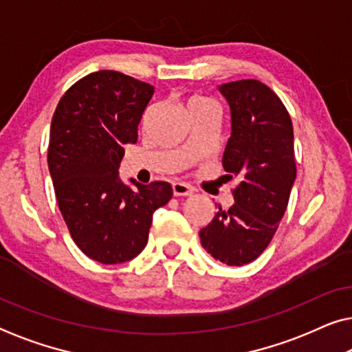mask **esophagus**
<instances>
[{
    "label": "esophagus",
    "mask_w": 352,
    "mask_h": 352,
    "mask_svg": "<svg viewBox=\"0 0 352 352\" xmlns=\"http://www.w3.org/2000/svg\"><path fill=\"white\" fill-rule=\"evenodd\" d=\"M193 193V188L184 182H175L173 184V195L175 197H188Z\"/></svg>",
    "instance_id": "obj_1"
}]
</instances>
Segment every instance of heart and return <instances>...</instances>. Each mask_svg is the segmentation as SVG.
I'll list each match as a JSON object with an SVG mask.
<instances>
[{"instance_id": "b5f03b06", "label": "heart", "mask_w": 352, "mask_h": 352, "mask_svg": "<svg viewBox=\"0 0 352 352\" xmlns=\"http://www.w3.org/2000/svg\"><path fill=\"white\" fill-rule=\"evenodd\" d=\"M210 105H214L212 100H209L208 97H203V96H192L190 99L187 100V110H188V113L193 111V110H198V108L210 107Z\"/></svg>"}]
</instances>
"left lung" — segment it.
<instances>
[{
	"label": "left lung",
	"mask_w": 352,
	"mask_h": 352,
	"mask_svg": "<svg viewBox=\"0 0 352 352\" xmlns=\"http://www.w3.org/2000/svg\"><path fill=\"white\" fill-rule=\"evenodd\" d=\"M231 110V137L223 159L226 177H237L234 204L219 206L201 245L228 266H244L266 250L278 228L296 179L294 133L280 97L258 80L219 86Z\"/></svg>",
	"instance_id": "1"
}]
</instances>
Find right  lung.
Wrapping results in <instances>:
<instances>
[{
	"label": "right lung",
	"mask_w": 352,
	"mask_h": 352,
	"mask_svg": "<svg viewBox=\"0 0 352 352\" xmlns=\"http://www.w3.org/2000/svg\"><path fill=\"white\" fill-rule=\"evenodd\" d=\"M153 94V85L99 70L70 86L53 115L48 170L58 206L77 247L102 264L140 255L154 210L173 197L165 181L131 179V188L120 179L124 146L137 143Z\"/></svg>",
	"instance_id": "1"
}]
</instances>
